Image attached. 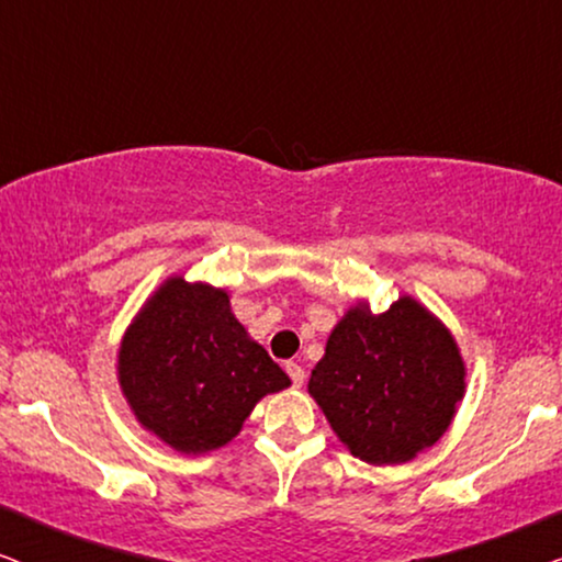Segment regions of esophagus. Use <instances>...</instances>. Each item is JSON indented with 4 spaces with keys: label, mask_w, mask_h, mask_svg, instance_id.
<instances>
[{
    "label": "esophagus",
    "mask_w": 562,
    "mask_h": 562,
    "mask_svg": "<svg viewBox=\"0 0 562 562\" xmlns=\"http://www.w3.org/2000/svg\"><path fill=\"white\" fill-rule=\"evenodd\" d=\"M286 373H289V379H291V383H294V386L299 389L304 383V379H306V373H304V368L299 366V363H286Z\"/></svg>",
    "instance_id": "34e87169"
}]
</instances>
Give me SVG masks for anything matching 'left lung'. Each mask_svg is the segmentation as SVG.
Returning a JSON list of instances; mask_svg holds the SVG:
<instances>
[{
    "instance_id": "8db88e82",
    "label": "left lung",
    "mask_w": 562,
    "mask_h": 562,
    "mask_svg": "<svg viewBox=\"0 0 562 562\" xmlns=\"http://www.w3.org/2000/svg\"><path fill=\"white\" fill-rule=\"evenodd\" d=\"M310 394L352 456L409 463L448 432L465 394V363L450 329L417 299L386 312H345L314 366Z\"/></svg>"
}]
</instances>
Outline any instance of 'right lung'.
Returning a JSON list of instances; mask_svg holds the SVG:
<instances>
[{"mask_svg": "<svg viewBox=\"0 0 562 562\" xmlns=\"http://www.w3.org/2000/svg\"><path fill=\"white\" fill-rule=\"evenodd\" d=\"M117 381L135 419L168 448H225L268 394L291 386L248 335L225 289L171 276L130 322Z\"/></svg>", "mask_w": 562, "mask_h": 562, "instance_id": "obj_1", "label": "right lung"}]
</instances>
